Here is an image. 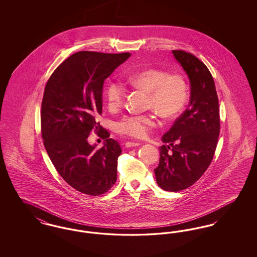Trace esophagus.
I'll list each match as a JSON object with an SVG mask.
<instances>
[{"instance_id":"34e87169","label":"esophagus","mask_w":257,"mask_h":257,"mask_svg":"<svg viewBox=\"0 0 257 257\" xmlns=\"http://www.w3.org/2000/svg\"><path fill=\"white\" fill-rule=\"evenodd\" d=\"M140 146V144H138V143H131V142H127L126 144H125V147H127V148H130V147H137Z\"/></svg>"}]
</instances>
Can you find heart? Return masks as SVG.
<instances>
[{"label": "heart", "mask_w": 257, "mask_h": 257, "mask_svg": "<svg viewBox=\"0 0 257 257\" xmlns=\"http://www.w3.org/2000/svg\"><path fill=\"white\" fill-rule=\"evenodd\" d=\"M127 82L148 93L147 107L155 110L164 118L176 116L184 108L188 97V86L182 75L168 74L157 68L144 69L127 76ZM109 108L117 110L122 106L125 88L119 82H111L106 88ZM156 115L128 114L115 125L117 133L134 139H145L156 127Z\"/></svg>", "instance_id": "heart-1"}]
</instances>
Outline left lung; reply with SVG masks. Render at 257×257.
<instances>
[{"label": "left lung", "mask_w": 257, "mask_h": 257, "mask_svg": "<svg viewBox=\"0 0 257 257\" xmlns=\"http://www.w3.org/2000/svg\"><path fill=\"white\" fill-rule=\"evenodd\" d=\"M190 81V102L162 142L159 166L154 170L163 190L178 192L191 187L207 170L220 135L219 100L206 65L194 55L172 51Z\"/></svg>", "instance_id": "8db88e82"}]
</instances>
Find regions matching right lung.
Segmentation results:
<instances>
[{
    "mask_svg": "<svg viewBox=\"0 0 257 257\" xmlns=\"http://www.w3.org/2000/svg\"><path fill=\"white\" fill-rule=\"evenodd\" d=\"M130 57L129 53L77 52L52 74L41 106V133L50 159L61 177L88 196L108 192L116 181L118 143L104 129L103 147L96 149L87 138L102 129L104 81Z\"/></svg>",
    "mask_w": 257,
    "mask_h": 257,
    "instance_id": "right-lung-1",
    "label": "right lung"
}]
</instances>
